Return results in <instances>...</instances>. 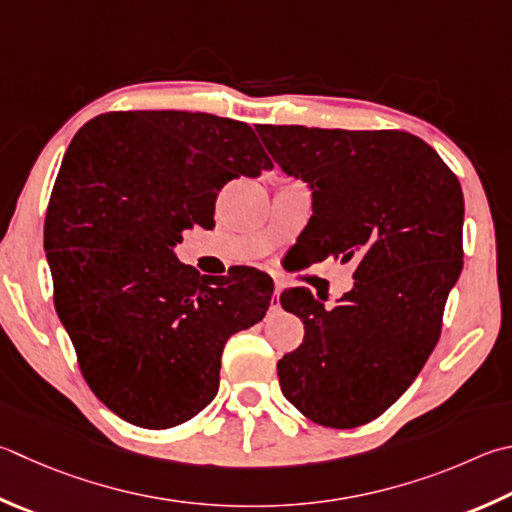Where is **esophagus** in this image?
<instances>
[{
	"label": "esophagus",
	"mask_w": 512,
	"mask_h": 512,
	"mask_svg": "<svg viewBox=\"0 0 512 512\" xmlns=\"http://www.w3.org/2000/svg\"><path fill=\"white\" fill-rule=\"evenodd\" d=\"M282 288H284L282 280H277V277H275V293H273V297H280V293H282Z\"/></svg>",
	"instance_id": "34e87169"
}]
</instances>
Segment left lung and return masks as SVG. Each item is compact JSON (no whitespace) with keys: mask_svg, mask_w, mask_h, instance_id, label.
Returning a JSON list of instances; mask_svg holds the SVG:
<instances>
[{"mask_svg":"<svg viewBox=\"0 0 512 512\" xmlns=\"http://www.w3.org/2000/svg\"><path fill=\"white\" fill-rule=\"evenodd\" d=\"M286 174L313 190V262H356L353 288L324 309L309 288L280 302L304 342L277 362L284 396L313 423L365 425L414 383L441 336L463 266L461 183L430 145L398 129L259 125Z\"/></svg>","mask_w":512,"mask_h":512,"instance_id":"left-lung-1","label":"left lung"}]
</instances>
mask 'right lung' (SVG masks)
I'll return each mask as SVG.
<instances>
[{
  "instance_id": "add662e5",
  "label": "right lung",
  "mask_w": 512,
  "mask_h": 512,
  "mask_svg": "<svg viewBox=\"0 0 512 512\" xmlns=\"http://www.w3.org/2000/svg\"><path fill=\"white\" fill-rule=\"evenodd\" d=\"M273 161L253 127L190 111H109L73 136L44 221L53 302L87 385L147 430L197 416L221 351L271 304L255 268L201 277L174 246L215 226L219 190Z\"/></svg>"
}]
</instances>
